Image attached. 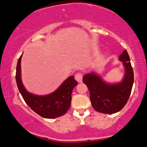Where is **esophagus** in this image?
<instances>
[{
  "label": "esophagus",
  "mask_w": 147,
  "mask_h": 147,
  "mask_svg": "<svg viewBox=\"0 0 147 147\" xmlns=\"http://www.w3.org/2000/svg\"><path fill=\"white\" fill-rule=\"evenodd\" d=\"M75 78L79 83H81L82 82V78H83V76H82V73H77L75 76Z\"/></svg>",
  "instance_id": "esophagus-1"
}]
</instances>
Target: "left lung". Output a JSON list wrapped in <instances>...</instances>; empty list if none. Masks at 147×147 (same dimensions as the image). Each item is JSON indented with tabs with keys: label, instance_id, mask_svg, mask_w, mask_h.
Listing matches in <instances>:
<instances>
[{
	"label": "left lung",
	"instance_id": "8db88e82",
	"mask_svg": "<svg viewBox=\"0 0 147 147\" xmlns=\"http://www.w3.org/2000/svg\"><path fill=\"white\" fill-rule=\"evenodd\" d=\"M119 57L125 68L121 82L109 84L93 72L86 74L83 77V82L90 91L92 107L99 113L113 114L119 112L126 105L131 95L134 75L127 51L124 50Z\"/></svg>",
	"mask_w": 147,
	"mask_h": 147
}]
</instances>
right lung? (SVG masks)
Returning <instances> with one entry per match:
<instances>
[{
    "label": "right lung",
    "instance_id": "obj_1",
    "mask_svg": "<svg viewBox=\"0 0 147 147\" xmlns=\"http://www.w3.org/2000/svg\"><path fill=\"white\" fill-rule=\"evenodd\" d=\"M22 55L16 65V81L20 93L25 103L32 111L41 117L48 119L59 117L68 111L71 104L72 92L77 85L74 76H70L61 84L55 92L46 95H36L30 93L22 83L21 61Z\"/></svg>",
    "mask_w": 147,
    "mask_h": 147
}]
</instances>
